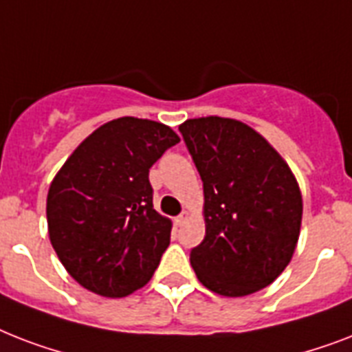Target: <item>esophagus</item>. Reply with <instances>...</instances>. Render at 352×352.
Listing matches in <instances>:
<instances>
[{
  "label": "esophagus",
  "mask_w": 352,
  "mask_h": 352,
  "mask_svg": "<svg viewBox=\"0 0 352 352\" xmlns=\"http://www.w3.org/2000/svg\"><path fill=\"white\" fill-rule=\"evenodd\" d=\"M188 219H190V214H188V212H182V214L179 215V217H175V225L182 226V225H184V223H186Z\"/></svg>",
  "instance_id": "obj_1"
}]
</instances>
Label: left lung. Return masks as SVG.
Listing matches in <instances>:
<instances>
[{"instance_id":"1","label":"left lung","mask_w":352,"mask_h":352,"mask_svg":"<svg viewBox=\"0 0 352 352\" xmlns=\"http://www.w3.org/2000/svg\"><path fill=\"white\" fill-rule=\"evenodd\" d=\"M179 129L204 192L206 234L190 263L215 294H254L294 256L303 215L300 184L283 157L245 122L201 117Z\"/></svg>"}]
</instances>
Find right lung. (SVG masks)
<instances>
[{
    "label": "right lung",
    "mask_w": 352,
    "mask_h": 352,
    "mask_svg": "<svg viewBox=\"0 0 352 352\" xmlns=\"http://www.w3.org/2000/svg\"><path fill=\"white\" fill-rule=\"evenodd\" d=\"M181 138L170 126L120 117L84 138L47 193L49 239L69 276L104 298L148 283L170 245L153 208L149 168Z\"/></svg>",
    "instance_id": "obj_1"
}]
</instances>
